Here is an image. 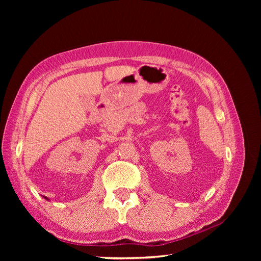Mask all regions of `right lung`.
I'll list each match as a JSON object with an SVG mask.
<instances>
[{
	"label": "right lung",
	"mask_w": 261,
	"mask_h": 261,
	"mask_svg": "<svg viewBox=\"0 0 261 261\" xmlns=\"http://www.w3.org/2000/svg\"><path fill=\"white\" fill-rule=\"evenodd\" d=\"M45 199H46V200H49V199H48V198H46V197H45Z\"/></svg>",
	"instance_id": "add662e5"
}]
</instances>
